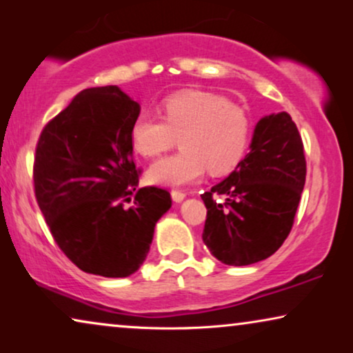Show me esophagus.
I'll return each instance as SVG.
<instances>
[{
	"label": "esophagus",
	"mask_w": 353,
	"mask_h": 353,
	"mask_svg": "<svg viewBox=\"0 0 353 353\" xmlns=\"http://www.w3.org/2000/svg\"><path fill=\"white\" fill-rule=\"evenodd\" d=\"M185 197H186V194L183 191H172V199L175 202H181Z\"/></svg>",
	"instance_id": "34e87169"
}]
</instances>
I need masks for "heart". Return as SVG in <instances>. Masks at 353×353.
Wrapping results in <instances>:
<instances>
[{"instance_id":"1","label":"heart","mask_w":353,"mask_h":353,"mask_svg":"<svg viewBox=\"0 0 353 353\" xmlns=\"http://www.w3.org/2000/svg\"><path fill=\"white\" fill-rule=\"evenodd\" d=\"M163 120L141 114L132 125L134 151L161 156L181 138L178 156L152 163L148 180L162 186H183L210 173H225L244 156L250 137L248 114L223 96L181 91L163 101Z\"/></svg>"}]
</instances>
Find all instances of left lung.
Wrapping results in <instances>:
<instances>
[{
    "mask_svg": "<svg viewBox=\"0 0 353 353\" xmlns=\"http://www.w3.org/2000/svg\"><path fill=\"white\" fill-rule=\"evenodd\" d=\"M305 173L303 144L291 115L260 119L245 157L201 196L207 207L202 241L210 254L225 265L244 267L276 252L292 228ZM216 195L225 201L216 203Z\"/></svg>",
    "mask_w": 353,
    "mask_h": 353,
    "instance_id": "1",
    "label": "left lung"
}]
</instances>
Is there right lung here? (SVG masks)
<instances>
[{
  "mask_svg": "<svg viewBox=\"0 0 353 353\" xmlns=\"http://www.w3.org/2000/svg\"><path fill=\"white\" fill-rule=\"evenodd\" d=\"M139 110L115 85L83 90L37 144L35 196L52 238L80 270L104 278L138 272L172 207L168 191L138 188L132 125Z\"/></svg>",
  "mask_w": 353,
  "mask_h": 353,
  "instance_id": "obj_1",
  "label": "right lung"
}]
</instances>
